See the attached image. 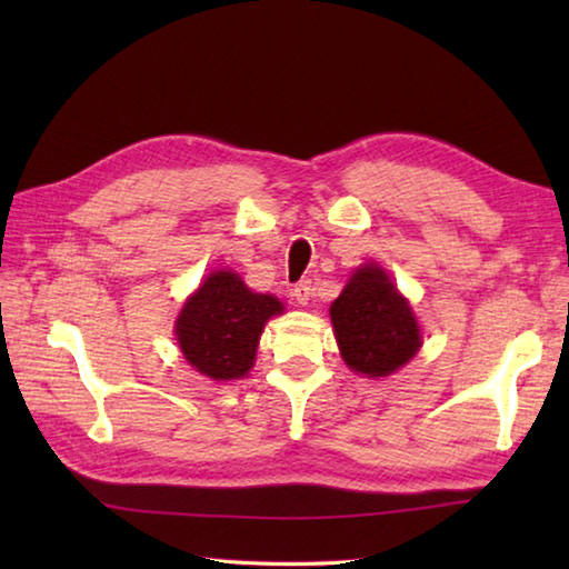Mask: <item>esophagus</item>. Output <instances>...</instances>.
<instances>
[{
  "instance_id": "34e87169",
  "label": "esophagus",
  "mask_w": 569,
  "mask_h": 569,
  "mask_svg": "<svg viewBox=\"0 0 569 569\" xmlns=\"http://www.w3.org/2000/svg\"><path fill=\"white\" fill-rule=\"evenodd\" d=\"M291 293H293V298L298 300L300 306H308V300H310V296H312V283L308 281H298L293 288H291Z\"/></svg>"
}]
</instances>
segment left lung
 Masks as SVG:
<instances>
[{
  "label": "left lung",
  "instance_id": "obj_1",
  "mask_svg": "<svg viewBox=\"0 0 569 569\" xmlns=\"http://www.w3.org/2000/svg\"><path fill=\"white\" fill-rule=\"evenodd\" d=\"M330 318L347 367L373 379L408 365L422 345L413 310L379 263L359 266Z\"/></svg>",
  "mask_w": 569,
  "mask_h": 569
}]
</instances>
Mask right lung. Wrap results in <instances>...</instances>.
I'll return each mask as SVG.
<instances>
[{
    "label": "right lung",
    "mask_w": 569,
    "mask_h": 569,
    "mask_svg": "<svg viewBox=\"0 0 569 569\" xmlns=\"http://www.w3.org/2000/svg\"><path fill=\"white\" fill-rule=\"evenodd\" d=\"M283 303L253 293L234 271H212L176 320V340L188 365L212 381L247 377L257 359L263 325Z\"/></svg>",
    "instance_id": "add662e5"
}]
</instances>
